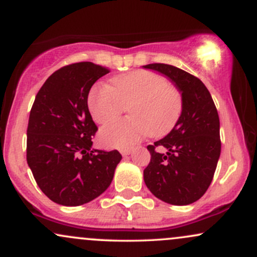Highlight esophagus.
Here are the masks:
<instances>
[{
  "label": "esophagus",
  "instance_id": "34e87169",
  "mask_svg": "<svg viewBox=\"0 0 257 257\" xmlns=\"http://www.w3.org/2000/svg\"><path fill=\"white\" fill-rule=\"evenodd\" d=\"M120 153H122V156H128L132 153V149H122L120 150Z\"/></svg>",
  "mask_w": 257,
  "mask_h": 257
}]
</instances>
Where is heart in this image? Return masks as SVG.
<instances>
[{
  "label": "heart",
  "instance_id": "obj_1",
  "mask_svg": "<svg viewBox=\"0 0 257 257\" xmlns=\"http://www.w3.org/2000/svg\"><path fill=\"white\" fill-rule=\"evenodd\" d=\"M129 107L132 118L105 125L100 141L105 146L128 149L146 135L163 137L176 125L184 108L182 93L159 73L138 71L112 78L111 87L95 84L88 95V108L99 124L118 118Z\"/></svg>",
  "mask_w": 257,
  "mask_h": 257
}]
</instances>
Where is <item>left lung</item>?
I'll list each match as a JSON object with an SVG mask.
<instances>
[{
  "label": "left lung",
  "instance_id": "left-lung-1",
  "mask_svg": "<svg viewBox=\"0 0 257 257\" xmlns=\"http://www.w3.org/2000/svg\"><path fill=\"white\" fill-rule=\"evenodd\" d=\"M145 69L156 70L172 79L182 93L184 108L173 131L147 146L151 161L144 170V180L152 194L163 202L191 204L206 192L220 157L216 106L196 76L168 64H149Z\"/></svg>",
  "mask_w": 257,
  "mask_h": 257
}]
</instances>
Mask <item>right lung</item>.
<instances>
[{"label":"right lung","mask_w":257,"mask_h":257,"mask_svg":"<svg viewBox=\"0 0 257 257\" xmlns=\"http://www.w3.org/2000/svg\"><path fill=\"white\" fill-rule=\"evenodd\" d=\"M110 72L90 61L63 66L38 90L30 111L26 161L38 187L66 206L95 199L111 184L122 155L93 150L98 132L88 108L91 85Z\"/></svg>","instance_id":"right-lung-1"}]
</instances>
